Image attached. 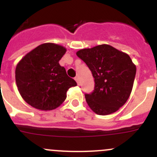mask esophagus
<instances>
[{"instance_id": "obj_1", "label": "esophagus", "mask_w": 157, "mask_h": 157, "mask_svg": "<svg viewBox=\"0 0 157 157\" xmlns=\"http://www.w3.org/2000/svg\"><path fill=\"white\" fill-rule=\"evenodd\" d=\"M75 80H76V82H77V85H78V86H80V79H79V77H76L75 78Z\"/></svg>"}]
</instances>
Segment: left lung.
I'll use <instances>...</instances> for the list:
<instances>
[{
	"label": "left lung",
	"mask_w": 157,
	"mask_h": 157,
	"mask_svg": "<svg viewBox=\"0 0 157 157\" xmlns=\"http://www.w3.org/2000/svg\"><path fill=\"white\" fill-rule=\"evenodd\" d=\"M94 78V90L85 94L94 113L108 115L116 112L130 97L136 75V66L128 55L113 46L102 44L77 52Z\"/></svg>",
	"instance_id": "1"
}]
</instances>
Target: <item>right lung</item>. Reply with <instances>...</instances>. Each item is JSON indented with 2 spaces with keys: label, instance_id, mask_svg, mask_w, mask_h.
Returning <instances> with one entry per match:
<instances>
[{
  "label": "right lung",
  "instance_id": "1",
  "mask_svg": "<svg viewBox=\"0 0 157 157\" xmlns=\"http://www.w3.org/2000/svg\"><path fill=\"white\" fill-rule=\"evenodd\" d=\"M66 52L60 45L46 43L26 54L17 64L16 84L29 105L42 111L57 109L66 100L68 89L77 86L59 64Z\"/></svg>",
  "mask_w": 157,
  "mask_h": 157
}]
</instances>
